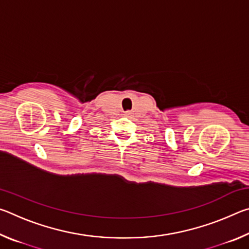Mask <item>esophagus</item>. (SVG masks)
<instances>
[{"instance_id": "1", "label": "esophagus", "mask_w": 249, "mask_h": 249, "mask_svg": "<svg viewBox=\"0 0 249 249\" xmlns=\"http://www.w3.org/2000/svg\"><path fill=\"white\" fill-rule=\"evenodd\" d=\"M125 116H127V117H129L130 115H132V113H130L129 111H127V112H125V114H124Z\"/></svg>"}]
</instances>
